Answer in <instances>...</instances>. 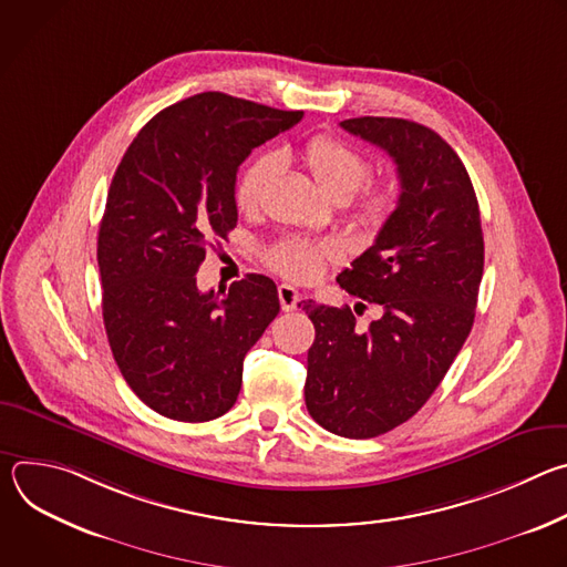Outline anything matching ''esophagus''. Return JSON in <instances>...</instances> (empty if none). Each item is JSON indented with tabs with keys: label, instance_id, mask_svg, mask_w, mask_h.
<instances>
[{
	"label": "esophagus",
	"instance_id": "1",
	"mask_svg": "<svg viewBox=\"0 0 567 567\" xmlns=\"http://www.w3.org/2000/svg\"><path fill=\"white\" fill-rule=\"evenodd\" d=\"M278 298H280L282 311H293L298 307V302H300V293L291 285H280L278 287Z\"/></svg>",
	"mask_w": 567,
	"mask_h": 567
}]
</instances>
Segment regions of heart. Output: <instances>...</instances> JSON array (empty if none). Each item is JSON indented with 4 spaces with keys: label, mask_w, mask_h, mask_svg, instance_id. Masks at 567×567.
Returning <instances> with one entry per match:
<instances>
[{
    "label": "heart",
    "mask_w": 567,
    "mask_h": 567,
    "mask_svg": "<svg viewBox=\"0 0 567 567\" xmlns=\"http://www.w3.org/2000/svg\"><path fill=\"white\" fill-rule=\"evenodd\" d=\"M302 158L316 184L332 199L346 202L370 177V158L359 147L339 136L320 134L309 138L302 147ZM278 168L280 156L276 152H265L251 161L235 186V202L241 210L258 208ZM396 199V182L383 179L361 193L354 213L363 224L377 226L390 217ZM337 254L339 251L334 245H307V241L300 239H282L276 247H271L267 260L287 278L311 280L322 271L328 260L337 258Z\"/></svg>",
    "instance_id": "heart-1"
}]
</instances>
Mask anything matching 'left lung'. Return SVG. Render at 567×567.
<instances>
[{"label":"left lung","instance_id":"obj_1","mask_svg":"<svg viewBox=\"0 0 567 567\" xmlns=\"http://www.w3.org/2000/svg\"><path fill=\"white\" fill-rule=\"evenodd\" d=\"M385 150L401 195L374 245L337 282L381 316L357 328L350 307L305 305L316 328L305 403L334 435L368 440L411 420L435 392L473 318L484 269L480 208L455 150L406 118L341 123Z\"/></svg>","mask_w":567,"mask_h":567}]
</instances>
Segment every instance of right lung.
Here are the masks:
<instances>
[{
  "label": "right lung",
  "mask_w": 567,
  "mask_h": 567,
  "mask_svg": "<svg viewBox=\"0 0 567 567\" xmlns=\"http://www.w3.org/2000/svg\"><path fill=\"white\" fill-rule=\"evenodd\" d=\"M300 118L204 92L150 118L121 158L99 230L103 320L123 379L158 415L228 413L241 361L280 311L265 276L202 293L195 274L210 239L237 224L241 161Z\"/></svg>",
  "instance_id": "1"
}]
</instances>
